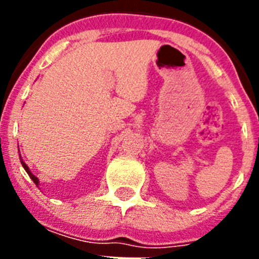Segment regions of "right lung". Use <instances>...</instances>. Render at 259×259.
<instances>
[{"mask_svg":"<svg viewBox=\"0 0 259 259\" xmlns=\"http://www.w3.org/2000/svg\"><path fill=\"white\" fill-rule=\"evenodd\" d=\"M22 164H23V167H24V170H26V171H27V174H28V175H29V178H31V179L33 180V183H35L36 185H38V179H37V178H36L35 175H33V174L31 172V171H29L28 166H27V164L24 163V162H23V161H22Z\"/></svg>","mask_w":259,"mask_h":259,"instance_id":"right-lung-1","label":"right lung"}]
</instances>
